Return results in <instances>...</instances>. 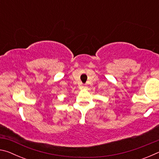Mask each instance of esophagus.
I'll use <instances>...</instances> for the list:
<instances>
[{
    "label": "esophagus",
    "mask_w": 159,
    "mask_h": 159,
    "mask_svg": "<svg viewBox=\"0 0 159 159\" xmlns=\"http://www.w3.org/2000/svg\"><path fill=\"white\" fill-rule=\"evenodd\" d=\"M82 88H83V89H85V88H86V85H82Z\"/></svg>",
    "instance_id": "esophagus-1"
}]
</instances>
